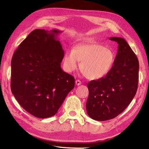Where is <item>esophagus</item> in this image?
<instances>
[{
	"instance_id": "esophagus-1",
	"label": "esophagus",
	"mask_w": 149,
	"mask_h": 149,
	"mask_svg": "<svg viewBox=\"0 0 149 149\" xmlns=\"http://www.w3.org/2000/svg\"><path fill=\"white\" fill-rule=\"evenodd\" d=\"M81 81H80V80H75V84L77 85V86H80V84H81Z\"/></svg>"
}]
</instances>
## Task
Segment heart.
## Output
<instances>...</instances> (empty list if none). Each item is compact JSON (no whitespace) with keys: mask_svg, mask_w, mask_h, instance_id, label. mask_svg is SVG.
<instances>
[{"mask_svg":"<svg viewBox=\"0 0 149 149\" xmlns=\"http://www.w3.org/2000/svg\"><path fill=\"white\" fill-rule=\"evenodd\" d=\"M114 61V54L108 47L97 43L79 44L66 51L63 65L65 70L71 73L78 69L80 62V69L87 79L99 80L110 72Z\"/></svg>","mask_w":149,"mask_h":149,"instance_id":"obj_1","label":"heart"}]
</instances>
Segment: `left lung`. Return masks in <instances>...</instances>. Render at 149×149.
<instances>
[{"label":"left lung","mask_w":149,"mask_h":149,"mask_svg":"<svg viewBox=\"0 0 149 149\" xmlns=\"http://www.w3.org/2000/svg\"><path fill=\"white\" fill-rule=\"evenodd\" d=\"M109 39L118 44L112 69L105 77L87 84V112L98 121L112 119L121 113L134 99L138 87L137 56L124 39L113 37Z\"/></svg>","instance_id":"left-lung-1"}]
</instances>
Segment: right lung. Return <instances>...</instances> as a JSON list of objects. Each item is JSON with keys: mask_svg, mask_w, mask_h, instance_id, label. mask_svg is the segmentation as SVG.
I'll return each instance as SVG.
<instances>
[{"mask_svg": "<svg viewBox=\"0 0 149 149\" xmlns=\"http://www.w3.org/2000/svg\"><path fill=\"white\" fill-rule=\"evenodd\" d=\"M59 33L34 30L12 58V92L21 107L40 118L56 115L75 86L74 77L61 69L64 51L57 39Z\"/></svg>", "mask_w": 149, "mask_h": 149, "instance_id": "1", "label": "right lung"}]
</instances>
